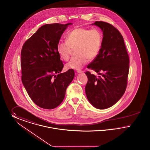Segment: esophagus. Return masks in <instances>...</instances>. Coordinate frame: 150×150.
I'll use <instances>...</instances> for the list:
<instances>
[{
  "instance_id": "34e87169",
  "label": "esophagus",
  "mask_w": 150,
  "mask_h": 150,
  "mask_svg": "<svg viewBox=\"0 0 150 150\" xmlns=\"http://www.w3.org/2000/svg\"><path fill=\"white\" fill-rule=\"evenodd\" d=\"M77 73H83V71H81V70H78V71H77Z\"/></svg>"
}]
</instances>
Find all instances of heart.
<instances>
[{
	"instance_id": "b5f03b06",
	"label": "heart",
	"mask_w": 150,
	"mask_h": 150,
	"mask_svg": "<svg viewBox=\"0 0 150 150\" xmlns=\"http://www.w3.org/2000/svg\"><path fill=\"white\" fill-rule=\"evenodd\" d=\"M67 42H60L57 51L64 61H68L76 49V56L66 65L68 69L78 70L82 68L88 60L95 59L99 53L102 45V34L97 29L77 28L66 35Z\"/></svg>"
}]
</instances>
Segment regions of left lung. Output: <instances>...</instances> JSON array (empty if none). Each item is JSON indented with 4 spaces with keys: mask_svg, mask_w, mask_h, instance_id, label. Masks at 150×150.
<instances>
[{
    "mask_svg": "<svg viewBox=\"0 0 150 150\" xmlns=\"http://www.w3.org/2000/svg\"><path fill=\"white\" fill-rule=\"evenodd\" d=\"M103 34L100 52L87 68L98 77L86 71L88 81L85 86L87 98L95 108L103 110L113 105L126 90L129 70V57L124 38L111 24L95 21Z\"/></svg>",
    "mask_w": 150,
    "mask_h": 150,
    "instance_id": "left-lung-1",
    "label": "left lung"
}]
</instances>
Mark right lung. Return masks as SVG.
<instances>
[{
    "mask_svg": "<svg viewBox=\"0 0 150 150\" xmlns=\"http://www.w3.org/2000/svg\"><path fill=\"white\" fill-rule=\"evenodd\" d=\"M71 24L44 25L22 48V82L33 102L40 108L51 110L59 106L74 79L73 69L61 73L64 65L57 51L63 33Z\"/></svg>",
    "mask_w": 150,
    "mask_h": 150,
    "instance_id": "1",
    "label": "right lung"
}]
</instances>
